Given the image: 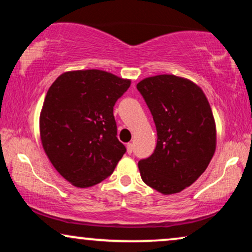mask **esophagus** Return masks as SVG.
<instances>
[{
    "label": "esophagus",
    "instance_id": "esophagus-1",
    "mask_svg": "<svg viewBox=\"0 0 252 252\" xmlns=\"http://www.w3.org/2000/svg\"><path fill=\"white\" fill-rule=\"evenodd\" d=\"M126 148H127V153H128V154L133 153V144L132 143H127Z\"/></svg>",
    "mask_w": 252,
    "mask_h": 252
}]
</instances>
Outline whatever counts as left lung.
<instances>
[{
	"mask_svg": "<svg viewBox=\"0 0 252 252\" xmlns=\"http://www.w3.org/2000/svg\"><path fill=\"white\" fill-rule=\"evenodd\" d=\"M157 129L154 154L139 161L143 182L163 195L177 194L206 170L217 146L216 122L202 88L173 74L136 85Z\"/></svg>",
	"mask_w": 252,
	"mask_h": 252,
	"instance_id": "1",
	"label": "left lung"
}]
</instances>
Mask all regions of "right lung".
I'll use <instances>...</instances> for the list:
<instances>
[{"label": "right lung", "instance_id": "right-lung-1", "mask_svg": "<svg viewBox=\"0 0 252 252\" xmlns=\"http://www.w3.org/2000/svg\"><path fill=\"white\" fill-rule=\"evenodd\" d=\"M130 86L102 70L68 71L48 89L40 113L43 150L71 185L87 188L112 174L126 148L117 139L113 106Z\"/></svg>", "mask_w": 252, "mask_h": 252}]
</instances>
